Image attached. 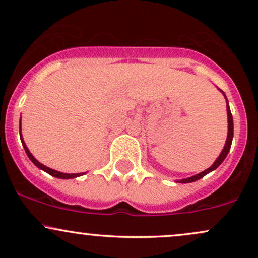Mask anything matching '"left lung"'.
Masks as SVG:
<instances>
[{
	"mask_svg": "<svg viewBox=\"0 0 258 258\" xmlns=\"http://www.w3.org/2000/svg\"><path fill=\"white\" fill-rule=\"evenodd\" d=\"M221 92H222V93H223L224 98H226V102H227V116H228V135H227V141H226V144H224L223 150H222V152H221L220 156H218V158L216 159V161L214 162V164H212L211 166L207 168V170L203 171V172H200V173H198V174H194V176H191V177H188V178L177 180V182H178V183H191V182H195V180L203 178V177L205 176V174L212 172V171L216 170V168L220 166L222 162H223V160L226 159V156L228 155V153H229L230 146H232V141H233V116H232V112H230L229 103H228L226 94H224L223 91H221Z\"/></svg>",
	"mask_w": 258,
	"mask_h": 258,
	"instance_id": "8db88e82",
	"label": "left lung"
}]
</instances>
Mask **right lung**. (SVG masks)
<instances>
[{"instance_id":"obj_1","label":"right lung","mask_w":258,"mask_h":258,"mask_svg":"<svg viewBox=\"0 0 258 258\" xmlns=\"http://www.w3.org/2000/svg\"><path fill=\"white\" fill-rule=\"evenodd\" d=\"M20 120H22V119H20ZM19 133H20V141H22L23 147H24L26 155H28V156H29V159L31 160L32 164H34L35 166H37L38 168H40V170H42V171H44V172H47V173L51 174V176H53V177H57V178H60V179L76 178V177H80V176H82V174H85V173H63V172H59V171L53 170V168H49V167L44 166L43 164H41V162H38L37 160L34 158V155H32V154L30 153V150H29V149H28V147H26V144H25L24 139H23V136H22V122H19Z\"/></svg>"}]
</instances>
